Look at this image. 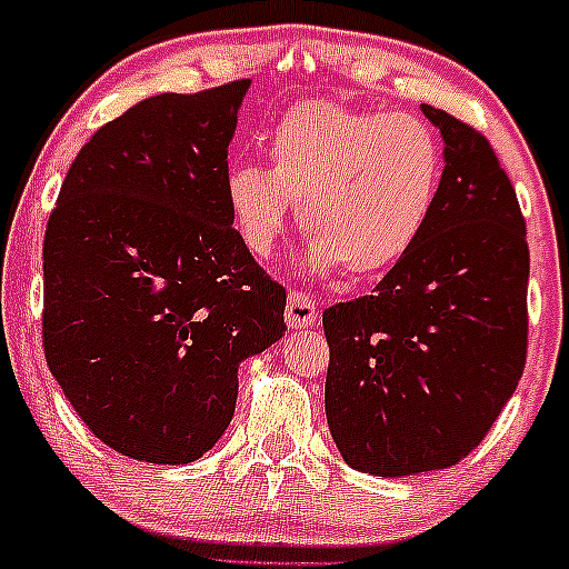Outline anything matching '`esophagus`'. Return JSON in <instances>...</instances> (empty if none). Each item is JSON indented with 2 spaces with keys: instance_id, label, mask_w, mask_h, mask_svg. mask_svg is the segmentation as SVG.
<instances>
[{
  "instance_id": "1",
  "label": "esophagus",
  "mask_w": 569,
  "mask_h": 569,
  "mask_svg": "<svg viewBox=\"0 0 569 569\" xmlns=\"http://www.w3.org/2000/svg\"><path fill=\"white\" fill-rule=\"evenodd\" d=\"M284 318L292 328H309L318 323V307H315L312 298L303 296V292H290Z\"/></svg>"
}]
</instances>
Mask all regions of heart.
I'll return each instance as SVG.
<instances>
[{"mask_svg": "<svg viewBox=\"0 0 569 569\" xmlns=\"http://www.w3.org/2000/svg\"><path fill=\"white\" fill-rule=\"evenodd\" d=\"M271 172L236 163L224 178L232 224L246 249L268 257L290 202L309 238L307 266L348 277L395 268L425 232L438 202L443 150L413 114H386L303 101L266 139Z\"/></svg>", "mask_w": 569, "mask_h": 569, "instance_id": "heart-1", "label": "heart"}]
</instances>
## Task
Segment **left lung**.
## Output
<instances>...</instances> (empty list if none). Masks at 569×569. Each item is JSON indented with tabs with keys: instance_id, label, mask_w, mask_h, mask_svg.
<instances>
[{
	"instance_id": "1",
	"label": "left lung",
	"mask_w": 569,
	"mask_h": 569,
	"mask_svg": "<svg viewBox=\"0 0 569 569\" xmlns=\"http://www.w3.org/2000/svg\"><path fill=\"white\" fill-rule=\"evenodd\" d=\"M443 137L438 202L416 246L365 298L323 312L326 419L372 477L449 468L507 406L529 342V243L488 139L421 103Z\"/></svg>"
}]
</instances>
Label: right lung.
<instances>
[{"label":"right lung","mask_w":569,"mask_h":569,"mask_svg":"<svg viewBox=\"0 0 569 569\" xmlns=\"http://www.w3.org/2000/svg\"><path fill=\"white\" fill-rule=\"evenodd\" d=\"M249 79L163 92L79 150L43 241V348L87 427L126 458L183 466L224 436L238 367L284 326V287L224 197Z\"/></svg>","instance_id":"add662e5"}]
</instances>
